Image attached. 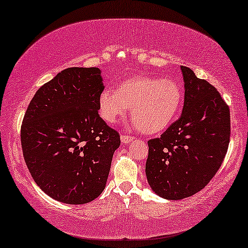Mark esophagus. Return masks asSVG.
<instances>
[{
    "label": "esophagus",
    "instance_id": "obj_1",
    "mask_svg": "<svg viewBox=\"0 0 248 248\" xmlns=\"http://www.w3.org/2000/svg\"><path fill=\"white\" fill-rule=\"evenodd\" d=\"M135 140V137L134 136H132V135H121V140H122V143H125V144H127V143H129V142H133V140Z\"/></svg>",
    "mask_w": 248,
    "mask_h": 248
}]
</instances>
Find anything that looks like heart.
<instances>
[{"instance_id": "obj_1", "label": "heart", "mask_w": 248, "mask_h": 248, "mask_svg": "<svg viewBox=\"0 0 248 248\" xmlns=\"http://www.w3.org/2000/svg\"><path fill=\"white\" fill-rule=\"evenodd\" d=\"M183 100L182 87L174 79L135 75L117 84L116 91H102L98 114L106 123L114 124L126 115L132 106V117L140 131L154 135L174 123Z\"/></svg>"}]
</instances>
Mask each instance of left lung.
Returning a JSON list of instances; mask_svg holds the SVG:
<instances>
[{
  "instance_id": "obj_1",
  "label": "left lung",
  "mask_w": 248,
  "mask_h": 248,
  "mask_svg": "<svg viewBox=\"0 0 248 248\" xmlns=\"http://www.w3.org/2000/svg\"><path fill=\"white\" fill-rule=\"evenodd\" d=\"M184 106L180 119L159 139L147 142V182L158 196L182 200L200 192L225 157L231 136L230 108L214 86L181 66Z\"/></svg>"
}]
</instances>
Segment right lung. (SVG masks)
<instances>
[{"label": "right lung", "instance_id": "1", "mask_svg": "<svg viewBox=\"0 0 248 248\" xmlns=\"http://www.w3.org/2000/svg\"><path fill=\"white\" fill-rule=\"evenodd\" d=\"M104 90L97 67H70L41 86L21 127L26 166L40 188L65 204L104 190L120 134L98 115Z\"/></svg>", "mask_w": 248, "mask_h": 248}]
</instances>
